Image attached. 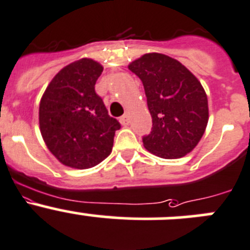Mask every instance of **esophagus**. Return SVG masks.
Returning a JSON list of instances; mask_svg holds the SVG:
<instances>
[{
    "label": "esophagus",
    "instance_id": "esophagus-1",
    "mask_svg": "<svg viewBox=\"0 0 250 250\" xmlns=\"http://www.w3.org/2000/svg\"><path fill=\"white\" fill-rule=\"evenodd\" d=\"M120 122L122 125H127L129 123V114H128V112H125L122 117L120 118Z\"/></svg>",
    "mask_w": 250,
    "mask_h": 250
}]
</instances>
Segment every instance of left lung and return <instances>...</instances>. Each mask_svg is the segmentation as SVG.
<instances>
[{
	"instance_id": "obj_1",
	"label": "left lung",
	"mask_w": 250,
	"mask_h": 250,
	"mask_svg": "<svg viewBox=\"0 0 250 250\" xmlns=\"http://www.w3.org/2000/svg\"><path fill=\"white\" fill-rule=\"evenodd\" d=\"M142 80L153 127L143 137L146 150L164 159L190 153L204 136L208 104L201 83L180 62L150 53L129 64Z\"/></svg>"
}]
</instances>
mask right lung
<instances>
[{
  "label": "right lung",
  "instance_id": "right-lung-1",
  "mask_svg": "<svg viewBox=\"0 0 250 250\" xmlns=\"http://www.w3.org/2000/svg\"><path fill=\"white\" fill-rule=\"evenodd\" d=\"M102 70L92 59L71 62L54 76L41 100L42 136L66 167L88 169L106 159L121 128L95 91Z\"/></svg>",
  "mask_w": 250,
  "mask_h": 250
}]
</instances>
